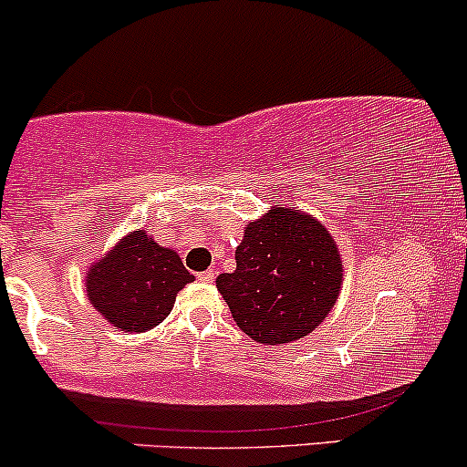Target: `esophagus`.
Segmentation results:
<instances>
[{"label":"esophagus","instance_id":"obj_1","mask_svg":"<svg viewBox=\"0 0 467 467\" xmlns=\"http://www.w3.org/2000/svg\"><path fill=\"white\" fill-rule=\"evenodd\" d=\"M215 274L212 272V269H207V272H200L198 274V280H202V283H213Z\"/></svg>","mask_w":467,"mask_h":467}]
</instances>
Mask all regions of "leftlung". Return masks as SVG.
<instances>
[{
  "label": "left lung",
  "mask_w": 467,
  "mask_h": 467,
  "mask_svg": "<svg viewBox=\"0 0 467 467\" xmlns=\"http://www.w3.org/2000/svg\"><path fill=\"white\" fill-rule=\"evenodd\" d=\"M343 265L332 235L298 209L275 207L244 229L235 272L215 287L235 325L258 343H292L332 312Z\"/></svg>",
  "instance_id": "obj_1"
}]
</instances>
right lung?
I'll list each match as a JSON object with an SVG mask.
<instances>
[{"instance_id":"1","label":"right lung","mask_w":467,"mask_h":467,"mask_svg":"<svg viewBox=\"0 0 467 467\" xmlns=\"http://www.w3.org/2000/svg\"><path fill=\"white\" fill-rule=\"evenodd\" d=\"M180 255L144 232L129 234L87 275L91 305L122 332H147L171 312L175 294L192 283Z\"/></svg>"}]
</instances>
